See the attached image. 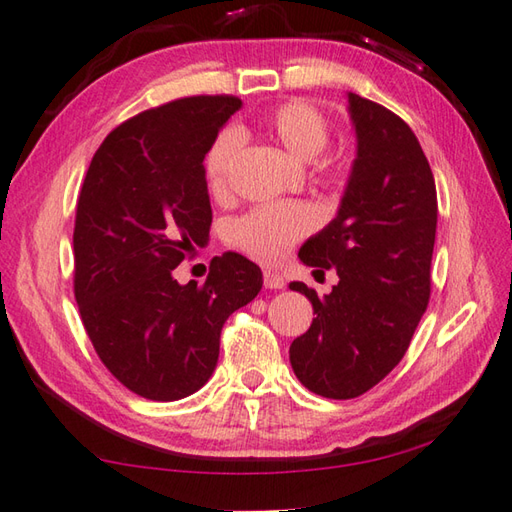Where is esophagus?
Returning <instances> with one entry per match:
<instances>
[{
  "label": "esophagus",
  "mask_w": 512,
  "mask_h": 512,
  "mask_svg": "<svg viewBox=\"0 0 512 512\" xmlns=\"http://www.w3.org/2000/svg\"><path fill=\"white\" fill-rule=\"evenodd\" d=\"M264 286L266 288H270V290H277V288H284V277L277 273V270H273V268H266L264 270Z\"/></svg>",
  "instance_id": "obj_1"
}]
</instances>
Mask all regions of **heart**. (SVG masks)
Wrapping results in <instances>:
<instances>
[{
  "label": "heart",
  "instance_id": "b5f03b06",
  "mask_svg": "<svg viewBox=\"0 0 512 512\" xmlns=\"http://www.w3.org/2000/svg\"><path fill=\"white\" fill-rule=\"evenodd\" d=\"M259 128L273 137L277 144H282L290 155L304 159V162L324 153L330 142V124L326 115L304 99H288V102L270 108L268 113L259 117ZM242 146L244 135L235 126L222 128L210 142L204 157V173L208 186L217 195L226 193L233 184ZM317 166L335 177L346 173L344 162L335 157H322ZM315 226V208L304 202L262 204L230 222L228 242L244 250L246 255L262 259V262H277Z\"/></svg>",
  "mask_w": 512,
  "mask_h": 512
}]
</instances>
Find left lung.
I'll return each instance as SVG.
<instances>
[{"label": "left lung", "mask_w": 512, "mask_h": 512, "mask_svg": "<svg viewBox=\"0 0 512 512\" xmlns=\"http://www.w3.org/2000/svg\"><path fill=\"white\" fill-rule=\"evenodd\" d=\"M357 159L337 217L299 248L306 266L337 268L333 293L293 282L315 310L290 344V366L308 390L353 399L393 370L430 299L437 230L433 170L402 117L348 95Z\"/></svg>", "instance_id": "obj_1"}]
</instances>
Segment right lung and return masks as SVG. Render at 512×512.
I'll use <instances>...</instances> for the list:
<instances>
[{
	"label": "right lung",
	"instance_id": "right-lung-1",
	"mask_svg": "<svg viewBox=\"0 0 512 512\" xmlns=\"http://www.w3.org/2000/svg\"><path fill=\"white\" fill-rule=\"evenodd\" d=\"M235 95H197L126 119L97 148L77 199L75 299L102 364L135 395L175 402L217 366L226 319L262 290V270L226 253L202 286L173 270L208 237L206 150Z\"/></svg>",
	"mask_w": 512,
	"mask_h": 512
}]
</instances>
